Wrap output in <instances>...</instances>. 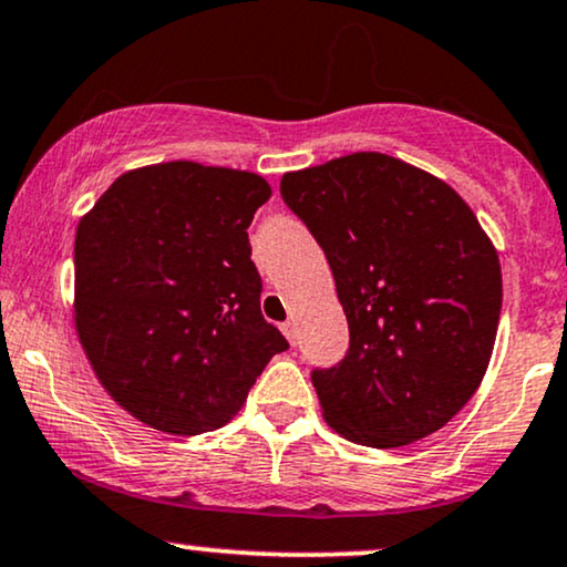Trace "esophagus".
Returning a JSON list of instances; mask_svg holds the SVG:
<instances>
[{
	"instance_id": "obj_1",
	"label": "esophagus",
	"mask_w": 567,
	"mask_h": 567,
	"mask_svg": "<svg viewBox=\"0 0 567 567\" xmlns=\"http://www.w3.org/2000/svg\"><path fill=\"white\" fill-rule=\"evenodd\" d=\"M282 332H285V338L290 340V346H296V340H298V330H296V322H292V319H290V322H285V324H282Z\"/></svg>"
}]
</instances>
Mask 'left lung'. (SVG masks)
Segmentation results:
<instances>
[{
	"label": "left lung",
	"mask_w": 567,
	"mask_h": 567,
	"mask_svg": "<svg viewBox=\"0 0 567 567\" xmlns=\"http://www.w3.org/2000/svg\"><path fill=\"white\" fill-rule=\"evenodd\" d=\"M282 200L322 245L351 346L313 370L322 417L361 446L441 431L478 391L502 311V266L473 208L385 153L288 172Z\"/></svg>",
	"instance_id": "obj_1"
}]
</instances>
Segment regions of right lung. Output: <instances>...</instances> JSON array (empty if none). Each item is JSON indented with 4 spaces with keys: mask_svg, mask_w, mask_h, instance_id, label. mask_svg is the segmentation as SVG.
<instances>
[{
    "mask_svg": "<svg viewBox=\"0 0 567 567\" xmlns=\"http://www.w3.org/2000/svg\"><path fill=\"white\" fill-rule=\"evenodd\" d=\"M264 176L195 161L121 174L76 229L73 324L107 395L161 433L240 412L288 340L261 317L248 227Z\"/></svg>",
    "mask_w": 567,
    "mask_h": 567,
    "instance_id": "add662e5",
    "label": "right lung"
}]
</instances>
